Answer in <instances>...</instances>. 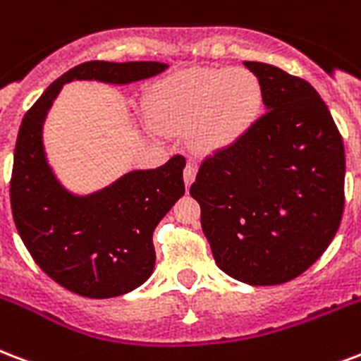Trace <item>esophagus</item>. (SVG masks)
<instances>
[{"instance_id": "34e87169", "label": "esophagus", "mask_w": 361, "mask_h": 361, "mask_svg": "<svg viewBox=\"0 0 361 361\" xmlns=\"http://www.w3.org/2000/svg\"><path fill=\"white\" fill-rule=\"evenodd\" d=\"M195 176H197V164L187 162L185 170H183V181H185V187H191V183L195 181Z\"/></svg>"}]
</instances>
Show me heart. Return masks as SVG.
<instances>
[{
	"instance_id": "b5f03b06",
	"label": "heart",
	"mask_w": 361,
	"mask_h": 361,
	"mask_svg": "<svg viewBox=\"0 0 361 361\" xmlns=\"http://www.w3.org/2000/svg\"><path fill=\"white\" fill-rule=\"evenodd\" d=\"M265 106V89L246 68H195L159 81L147 117L159 130L189 132L200 155L235 147L252 132Z\"/></svg>"
}]
</instances>
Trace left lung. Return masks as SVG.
<instances>
[{
	"instance_id": "8db88e82",
	"label": "left lung",
	"mask_w": 361,
	"mask_h": 361,
	"mask_svg": "<svg viewBox=\"0 0 361 361\" xmlns=\"http://www.w3.org/2000/svg\"><path fill=\"white\" fill-rule=\"evenodd\" d=\"M267 114L242 142L202 161L191 197L217 267L250 286L297 279L320 257L345 208V145L305 79L244 62Z\"/></svg>"
}]
</instances>
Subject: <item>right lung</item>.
Instances as JSON below:
<instances>
[{
  "mask_svg": "<svg viewBox=\"0 0 361 361\" xmlns=\"http://www.w3.org/2000/svg\"><path fill=\"white\" fill-rule=\"evenodd\" d=\"M166 68L162 62H85L47 87L22 119L11 176L13 219L41 271L77 295H125L149 279L155 267L153 231L185 192V159L176 155L159 169L132 170L100 191L75 195L47 161V114L66 82L128 85Z\"/></svg>",
  "mask_w": 361,
  "mask_h": 361,
  "instance_id": "obj_1",
  "label": "right lung"
}]
</instances>
